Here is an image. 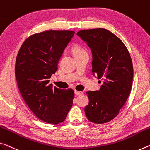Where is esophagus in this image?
I'll return each instance as SVG.
<instances>
[{"label":"esophagus","instance_id":"esophagus-1","mask_svg":"<svg viewBox=\"0 0 150 150\" xmlns=\"http://www.w3.org/2000/svg\"><path fill=\"white\" fill-rule=\"evenodd\" d=\"M75 92V96H80V95H81V94H83V92H82V91H74Z\"/></svg>","mask_w":150,"mask_h":150}]
</instances>
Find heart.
<instances>
[{
    "label": "heart",
    "mask_w": 150,
    "mask_h": 150,
    "mask_svg": "<svg viewBox=\"0 0 150 150\" xmlns=\"http://www.w3.org/2000/svg\"><path fill=\"white\" fill-rule=\"evenodd\" d=\"M72 53L75 57L83 55L84 54H87L85 50L83 47L79 46V45H75L72 49Z\"/></svg>",
    "instance_id": "b5f03b06"
}]
</instances>
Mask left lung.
<instances>
[{
  "mask_svg": "<svg viewBox=\"0 0 150 150\" xmlns=\"http://www.w3.org/2000/svg\"><path fill=\"white\" fill-rule=\"evenodd\" d=\"M77 35L91 49L93 75L103 79L99 91L87 92L85 115L91 122L107 123L118 115L132 90L134 69L130 54L123 42L105 28L79 30Z\"/></svg>",
  "mask_w": 150,
  "mask_h": 150,
  "instance_id": "obj_1",
  "label": "left lung"
}]
</instances>
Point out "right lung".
<instances>
[{
	"mask_svg": "<svg viewBox=\"0 0 150 150\" xmlns=\"http://www.w3.org/2000/svg\"><path fill=\"white\" fill-rule=\"evenodd\" d=\"M74 33L47 30L33 35L16 57L15 76L21 96L32 112L46 123L63 122L73 105V89H60L49 83Z\"/></svg>",
	"mask_w": 150,
	"mask_h": 150,
	"instance_id": "1",
	"label": "right lung"
}]
</instances>
